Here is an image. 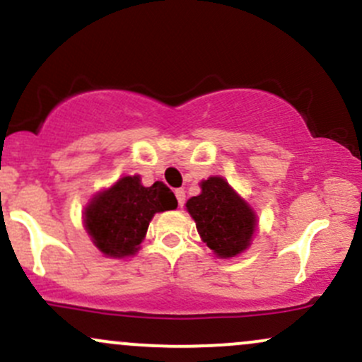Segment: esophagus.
I'll return each instance as SVG.
<instances>
[{"label":"esophagus","mask_w":362,"mask_h":362,"mask_svg":"<svg viewBox=\"0 0 362 362\" xmlns=\"http://www.w3.org/2000/svg\"><path fill=\"white\" fill-rule=\"evenodd\" d=\"M176 198H177V204H180V207H182V205H185V200H186L185 189H182V188L176 189Z\"/></svg>","instance_id":"obj_1"}]
</instances>
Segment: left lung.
<instances>
[{
	"instance_id": "left-lung-1",
	"label": "left lung",
	"mask_w": 362,
	"mask_h": 362,
	"mask_svg": "<svg viewBox=\"0 0 362 362\" xmlns=\"http://www.w3.org/2000/svg\"><path fill=\"white\" fill-rule=\"evenodd\" d=\"M200 188V195L186 202L200 238L221 259L242 254L257 228L255 212L221 176L202 181Z\"/></svg>"
}]
</instances>
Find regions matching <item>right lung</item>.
I'll use <instances>...</instances> for the list:
<instances>
[{
	"instance_id": "obj_1",
	"label": "right lung",
	"mask_w": 362,
	"mask_h": 362,
	"mask_svg": "<svg viewBox=\"0 0 362 362\" xmlns=\"http://www.w3.org/2000/svg\"><path fill=\"white\" fill-rule=\"evenodd\" d=\"M176 207V197L164 182L143 186L139 176H124L91 198L84 228L105 255L127 257L139 250L151 217Z\"/></svg>"
}]
</instances>
